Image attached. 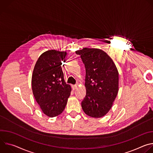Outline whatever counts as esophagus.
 <instances>
[{
    "label": "esophagus",
    "mask_w": 153,
    "mask_h": 153,
    "mask_svg": "<svg viewBox=\"0 0 153 153\" xmlns=\"http://www.w3.org/2000/svg\"><path fill=\"white\" fill-rule=\"evenodd\" d=\"M71 87H72V89H73V90H76V89L77 88V85H72V86H71Z\"/></svg>",
    "instance_id": "1"
}]
</instances>
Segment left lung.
<instances>
[{
  "label": "left lung",
  "mask_w": 153,
  "mask_h": 153,
  "mask_svg": "<svg viewBox=\"0 0 153 153\" xmlns=\"http://www.w3.org/2000/svg\"><path fill=\"white\" fill-rule=\"evenodd\" d=\"M85 65L86 96L81 105L85 113L100 118L111 108L119 91V73L114 62L97 48L76 51Z\"/></svg>",
  "instance_id": "left-lung-1"
}]
</instances>
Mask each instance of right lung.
Masks as SVG:
<instances>
[{"mask_svg": "<svg viewBox=\"0 0 153 153\" xmlns=\"http://www.w3.org/2000/svg\"><path fill=\"white\" fill-rule=\"evenodd\" d=\"M67 54L66 51H47L40 56L33 70V95L42 112L50 117L63 111L71 94V86L65 82L62 67Z\"/></svg>", "mask_w": 153, "mask_h": 153, "instance_id": "add662e5", "label": "right lung"}]
</instances>
